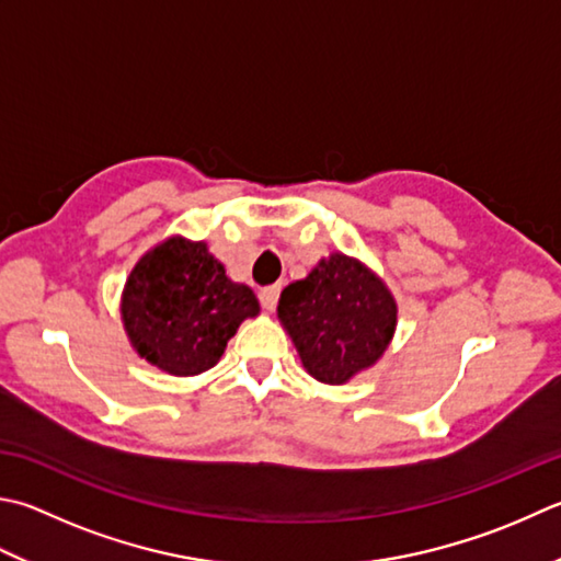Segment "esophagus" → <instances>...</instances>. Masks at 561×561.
<instances>
[{
    "label": "esophagus",
    "instance_id": "obj_1",
    "mask_svg": "<svg viewBox=\"0 0 561 561\" xmlns=\"http://www.w3.org/2000/svg\"><path fill=\"white\" fill-rule=\"evenodd\" d=\"M278 295H280V285H268V288H263V290L259 293V298H261V305H263V308H266L268 312L276 310Z\"/></svg>",
    "mask_w": 561,
    "mask_h": 561
}]
</instances>
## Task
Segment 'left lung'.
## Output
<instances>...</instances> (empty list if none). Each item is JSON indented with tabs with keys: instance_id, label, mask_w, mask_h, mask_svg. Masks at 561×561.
<instances>
[{
	"instance_id": "1",
	"label": "left lung",
	"mask_w": 561,
	"mask_h": 561,
	"mask_svg": "<svg viewBox=\"0 0 561 561\" xmlns=\"http://www.w3.org/2000/svg\"><path fill=\"white\" fill-rule=\"evenodd\" d=\"M278 320L312 378L344 386L371 368L393 340L398 302L383 278L342 251L283 288Z\"/></svg>"
}]
</instances>
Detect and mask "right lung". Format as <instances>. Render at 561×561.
Wrapping results in <instances>:
<instances>
[{
	"label": "right lung",
	"mask_w": 561,
	"mask_h": 561,
	"mask_svg": "<svg viewBox=\"0 0 561 561\" xmlns=\"http://www.w3.org/2000/svg\"><path fill=\"white\" fill-rule=\"evenodd\" d=\"M119 310L134 352L185 378L213 368L239 324L256 317L261 305L247 283L227 276L205 241L175 234L136 261Z\"/></svg>",
	"instance_id": "add662e5"
}]
</instances>
